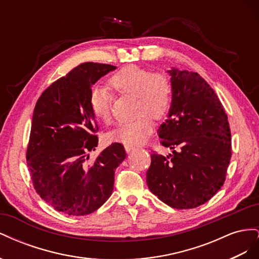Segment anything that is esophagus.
Instances as JSON below:
<instances>
[{
    "instance_id": "obj_1",
    "label": "esophagus",
    "mask_w": 259,
    "mask_h": 259,
    "mask_svg": "<svg viewBox=\"0 0 259 259\" xmlns=\"http://www.w3.org/2000/svg\"><path fill=\"white\" fill-rule=\"evenodd\" d=\"M124 148H125V151H126L127 153L132 152L133 150H135V149H136V147L132 146V145H124Z\"/></svg>"
}]
</instances>
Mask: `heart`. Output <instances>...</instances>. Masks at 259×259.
<instances>
[{
    "mask_svg": "<svg viewBox=\"0 0 259 259\" xmlns=\"http://www.w3.org/2000/svg\"><path fill=\"white\" fill-rule=\"evenodd\" d=\"M109 84L116 92L135 96V120L120 124L109 136L125 145H140L151 134L152 119L160 120L166 114L170 104V84L162 73H151L138 66H127L113 74ZM112 94L107 88L97 85L90 96V106L98 120H111Z\"/></svg>",
    "mask_w": 259,
    "mask_h": 259,
    "instance_id": "b5f03b06",
    "label": "heart"
}]
</instances>
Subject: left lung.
<instances>
[{
	"label": "left lung",
	"mask_w": 259,
	"mask_h": 259,
	"mask_svg": "<svg viewBox=\"0 0 259 259\" xmlns=\"http://www.w3.org/2000/svg\"><path fill=\"white\" fill-rule=\"evenodd\" d=\"M167 73L171 101L158 134L171 154L153 151L147 185L168 206L194 208L224 185L231 158L230 127L221 100L202 76L176 68Z\"/></svg>",
	"instance_id": "obj_1"
}]
</instances>
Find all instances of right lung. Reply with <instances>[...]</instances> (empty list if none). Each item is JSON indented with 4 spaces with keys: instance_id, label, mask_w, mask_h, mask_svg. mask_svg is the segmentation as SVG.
Returning a JSON list of instances; mask_svg holds the SVG:
<instances>
[{
    "instance_id": "1",
    "label": "right lung",
    "mask_w": 259,
    "mask_h": 259,
    "mask_svg": "<svg viewBox=\"0 0 259 259\" xmlns=\"http://www.w3.org/2000/svg\"><path fill=\"white\" fill-rule=\"evenodd\" d=\"M116 67L84 62L46 89L35 105L27 164L35 191L48 204L70 216L89 215L110 198L114 171L126 158L114 143L93 162L98 145L92 86Z\"/></svg>"
}]
</instances>
